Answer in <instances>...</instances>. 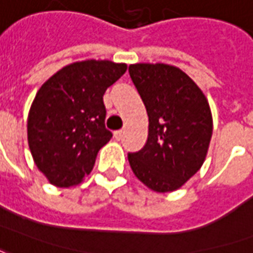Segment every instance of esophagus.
Instances as JSON below:
<instances>
[{"instance_id":"obj_1","label":"esophagus","mask_w":253,"mask_h":253,"mask_svg":"<svg viewBox=\"0 0 253 253\" xmlns=\"http://www.w3.org/2000/svg\"><path fill=\"white\" fill-rule=\"evenodd\" d=\"M123 134H125L123 130H116V131L114 132V137H115L116 139H122V138H123Z\"/></svg>"}]
</instances>
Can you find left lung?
Masks as SVG:
<instances>
[{
    "instance_id": "8db88e82",
    "label": "left lung",
    "mask_w": 253,
    "mask_h": 253,
    "mask_svg": "<svg viewBox=\"0 0 253 253\" xmlns=\"http://www.w3.org/2000/svg\"><path fill=\"white\" fill-rule=\"evenodd\" d=\"M128 73L149 116L148 141L128 153L130 167L150 190H177L206 159L212 134L207 99L179 67L137 63Z\"/></svg>"
}]
</instances>
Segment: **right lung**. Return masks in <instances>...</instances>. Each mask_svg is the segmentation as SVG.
Returning a JSON list of instances; mask_svg holds the SVG:
<instances>
[{"label": "right lung", "instance_id": "1", "mask_svg": "<svg viewBox=\"0 0 253 253\" xmlns=\"http://www.w3.org/2000/svg\"><path fill=\"white\" fill-rule=\"evenodd\" d=\"M125 63L67 65L38 90L28 115V145L36 167L57 187L78 184L112 138L105 128V90L125 74Z\"/></svg>", "mask_w": 253, "mask_h": 253}]
</instances>
